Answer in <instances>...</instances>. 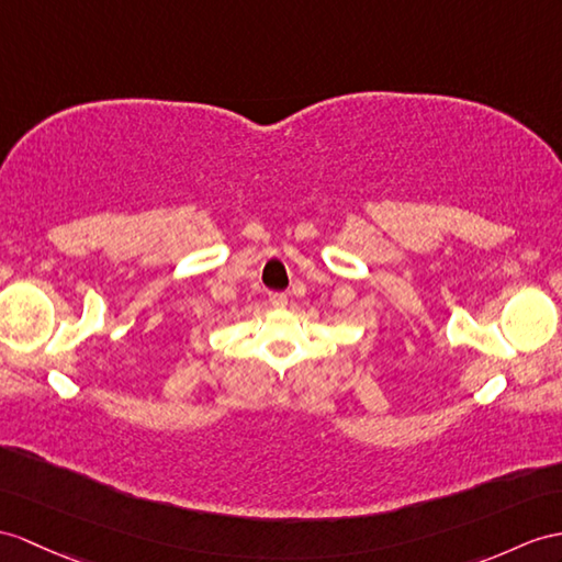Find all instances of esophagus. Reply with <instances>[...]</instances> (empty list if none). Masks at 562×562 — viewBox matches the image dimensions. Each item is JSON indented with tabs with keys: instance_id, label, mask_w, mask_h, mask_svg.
<instances>
[{
	"instance_id": "1",
	"label": "esophagus",
	"mask_w": 562,
	"mask_h": 562,
	"mask_svg": "<svg viewBox=\"0 0 562 562\" xmlns=\"http://www.w3.org/2000/svg\"><path fill=\"white\" fill-rule=\"evenodd\" d=\"M269 300H271V305L273 307H285V305H289V295H285V293H269Z\"/></svg>"
}]
</instances>
